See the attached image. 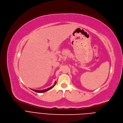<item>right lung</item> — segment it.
<instances>
[{"instance_id":"1","label":"right lung","mask_w":123,"mask_h":123,"mask_svg":"<svg viewBox=\"0 0 123 123\" xmlns=\"http://www.w3.org/2000/svg\"><path fill=\"white\" fill-rule=\"evenodd\" d=\"M56 83V82L55 81V85H54L53 86H51V87H49V88H48L47 89H45V90H32V89H31V90H32L33 91H34V92H38V93H42V92H47V91H48L50 90V89H51L53 88V87L55 86V85Z\"/></svg>"}]
</instances>
